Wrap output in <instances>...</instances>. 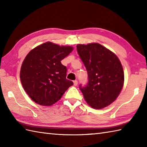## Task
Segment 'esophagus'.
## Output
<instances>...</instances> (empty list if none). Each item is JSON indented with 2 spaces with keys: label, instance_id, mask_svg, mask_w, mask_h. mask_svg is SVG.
I'll use <instances>...</instances> for the list:
<instances>
[{
  "label": "esophagus",
  "instance_id": "34e87169",
  "mask_svg": "<svg viewBox=\"0 0 147 147\" xmlns=\"http://www.w3.org/2000/svg\"><path fill=\"white\" fill-rule=\"evenodd\" d=\"M73 83H74V86H77L78 85V81L77 80H74V82H73Z\"/></svg>",
  "mask_w": 147,
  "mask_h": 147
}]
</instances>
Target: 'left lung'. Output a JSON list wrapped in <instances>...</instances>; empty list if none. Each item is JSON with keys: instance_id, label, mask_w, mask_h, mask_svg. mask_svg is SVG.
<instances>
[{"instance_id": "8db88e82", "label": "left lung", "mask_w": 147, "mask_h": 147, "mask_svg": "<svg viewBox=\"0 0 147 147\" xmlns=\"http://www.w3.org/2000/svg\"><path fill=\"white\" fill-rule=\"evenodd\" d=\"M76 48L88 77L85 86L80 85L84 98L93 109L107 107L117 98L124 85V71L119 59L97 43L79 44Z\"/></svg>"}]
</instances>
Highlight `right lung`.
Wrapping results in <instances>:
<instances>
[{
    "label": "right lung",
    "mask_w": 147,
    "mask_h": 147,
    "mask_svg": "<svg viewBox=\"0 0 147 147\" xmlns=\"http://www.w3.org/2000/svg\"><path fill=\"white\" fill-rule=\"evenodd\" d=\"M71 46L52 42L32 50L22 64L20 79L24 90L36 104H54L60 100L73 82L66 79L67 67L61 61L73 51Z\"/></svg>",
    "instance_id": "obj_1"
}]
</instances>
